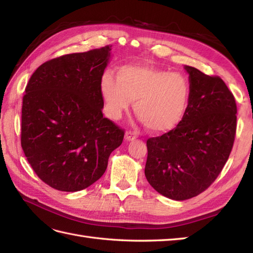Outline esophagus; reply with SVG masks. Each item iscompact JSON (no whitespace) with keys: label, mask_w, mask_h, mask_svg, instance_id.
Instances as JSON below:
<instances>
[{"label":"esophagus","mask_w":253,"mask_h":253,"mask_svg":"<svg viewBox=\"0 0 253 253\" xmlns=\"http://www.w3.org/2000/svg\"><path fill=\"white\" fill-rule=\"evenodd\" d=\"M137 138V132L135 131H131V130H128L125 133V139L127 141H131V140H135Z\"/></svg>","instance_id":"1"}]
</instances>
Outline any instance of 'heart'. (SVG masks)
<instances>
[{
	"instance_id": "1",
	"label": "heart",
	"mask_w": 253,
	"mask_h": 253,
	"mask_svg": "<svg viewBox=\"0 0 253 253\" xmlns=\"http://www.w3.org/2000/svg\"><path fill=\"white\" fill-rule=\"evenodd\" d=\"M106 115L121 118L135 100L133 109L149 130L168 132L178 125L190 96L186 75L170 73L146 64H130L118 68L116 77L110 72L100 82Z\"/></svg>"
}]
</instances>
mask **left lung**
<instances>
[{"label": "left lung", "mask_w": 253, "mask_h": 253, "mask_svg": "<svg viewBox=\"0 0 253 253\" xmlns=\"http://www.w3.org/2000/svg\"><path fill=\"white\" fill-rule=\"evenodd\" d=\"M190 96L181 122L147 140V180L164 197L177 201L200 195L227 162L236 135L237 106L218 76L185 66Z\"/></svg>", "instance_id": "obj_1"}]
</instances>
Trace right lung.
I'll return each mask as SVG.
<instances>
[{"mask_svg":"<svg viewBox=\"0 0 253 253\" xmlns=\"http://www.w3.org/2000/svg\"><path fill=\"white\" fill-rule=\"evenodd\" d=\"M112 45L62 55L31 75L21 109L20 142L38 177L75 192L104 174L124 130L103 117L100 82Z\"/></svg>","mask_w":253,"mask_h":253,"instance_id":"1","label":"right lung"}]
</instances>
